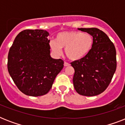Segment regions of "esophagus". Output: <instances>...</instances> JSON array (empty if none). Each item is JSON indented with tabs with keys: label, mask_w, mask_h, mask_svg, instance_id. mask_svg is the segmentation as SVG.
<instances>
[{
	"label": "esophagus",
	"mask_w": 125,
	"mask_h": 125,
	"mask_svg": "<svg viewBox=\"0 0 125 125\" xmlns=\"http://www.w3.org/2000/svg\"><path fill=\"white\" fill-rule=\"evenodd\" d=\"M69 65H70V64H69V63H67V62H64V66H65V67L69 66Z\"/></svg>",
	"instance_id": "1"
}]
</instances>
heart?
<instances>
[{
	"label": "heart",
	"instance_id": "obj_1",
	"mask_svg": "<svg viewBox=\"0 0 125 125\" xmlns=\"http://www.w3.org/2000/svg\"><path fill=\"white\" fill-rule=\"evenodd\" d=\"M93 38L91 34L78 31H66L57 34L55 42H51V47L57 55L62 54V49H65V54L72 61L80 60L91 51Z\"/></svg>",
	"mask_w": 125,
	"mask_h": 125
}]
</instances>
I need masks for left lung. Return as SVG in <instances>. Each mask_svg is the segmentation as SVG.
Segmentation results:
<instances>
[{"label":"left lung","instance_id":"8db88e82","mask_svg":"<svg viewBox=\"0 0 125 125\" xmlns=\"http://www.w3.org/2000/svg\"><path fill=\"white\" fill-rule=\"evenodd\" d=\"M78 30L91 34L93 45L86 56L71 63L74 69L73 85L78 94L95 96L103 93L112 79L117 67L116 51L114 43L102 30L96 28Z\"/></svg>","mask_w":125,"mask_h":125}]
</instances>
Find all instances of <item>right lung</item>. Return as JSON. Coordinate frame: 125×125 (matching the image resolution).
I'll return each mask as SVG.
<instances>
[{
    "instance_id": "obj_1",
    "label": "right lung",
    "mask_w": 125,
    "mask_h": 125,
    "mask_svg": "<svg viewBox=\"0 0 125 125\" xmlns=\"http://www.w3.org/2000/svg\"><path fill=\"white\" fill-rule=\"evenodd\" d=\"M48 36L46 30H23L16 36L9 51V74L19 89L28 96L47 94L63 67L62 60L50 55Z\"/></svg>"
}]
</instances>
